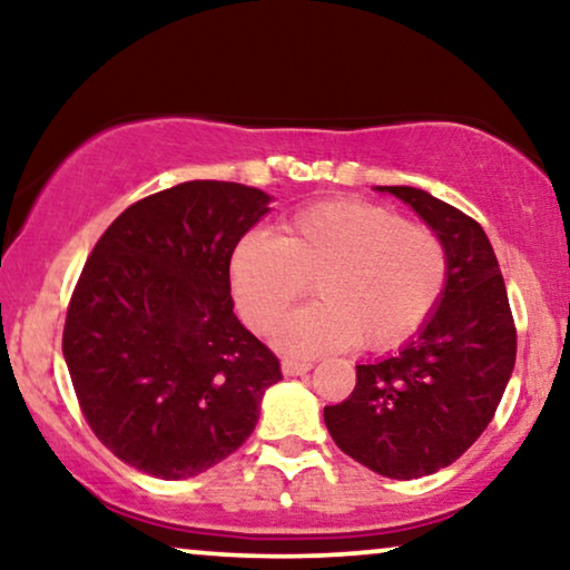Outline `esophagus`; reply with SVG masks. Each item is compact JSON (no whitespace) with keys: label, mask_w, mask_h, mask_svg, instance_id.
<instances>
[{"label":"esophagus","mask_w":570,"mask_h":570,"mask_svg":"<svg viewBox=\"0 0 570 570\" xmlns=\"http://www.w3.org/2000/svg\"><path fill=\"white\" fill-rule=\"evenodd\" d=\"M311 368H314V363L311 361H295V357H285L283 361L285 376H303V373H308Z\"/></svg>","instance_id":"esophagus-1"}]
</instances>
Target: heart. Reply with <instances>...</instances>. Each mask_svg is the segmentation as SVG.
<instances>
[{
  "label": "heart",
  "instance_id": "heart-1",
  "mask_svg": "<svg viewBox=\"0 0 570 570\" xmlns=\"http://www.w3.org/2000/svg\"><path fill=\"white\" fill-rule=\"evenodd\" d=\"M449 279L439 233L371 202H322L279 225L277 238L252 230L230 256L240 316L269 332L314 283L318 301L279 326L277 342L298 355L332 353L361 340L389 350L420 332Z\"/></svg>",
  "mask_w": 570,
  "mask_h": 570
}]
</instances>
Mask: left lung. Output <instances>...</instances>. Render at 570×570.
I'll return each instance as SVG.
<instances>
[{
    "label": "left lung",
    "instance_id": "8db88e82",
    "mask_svg": "<svg viewBox=\"0 0 570 570\" xmlns=\"http://www.w3.org/2000/svg\"><path fill=\"white\" fill-rule=\"evenodd\" d=\"M439 233L449 279L439 308L396 355L355 365L345 402L324 407L337 446L368 470L415 480L456 462L493 420L517 363V326L478 220L412 186H376Z\"/></svg>",
    "mask_w": 570,
    "mask_h": 570
}]
</instances>
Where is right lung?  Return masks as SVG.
<instances>
[{
	"instance_id": "1",
	"label": "right lung",
	"mask_w": 570,
	"mask_h": 570,
	"mask_svg": "<svg viewBox=\"0 0 570 570\" xmlns=\"http://www.w3.org/2000/svg\"><path fill=\"white\" fill-rule=\"evenodd\" d=\"M269 194L186 181L135 202L98 238L67 308L61 350L104 446L160 480L230 456L283 379L230 298V256Z\"/></svg>"
}]
</instances>
